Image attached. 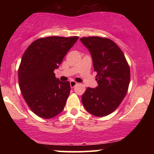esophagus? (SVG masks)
<instances>
[{"instance_id":"34e87169","label":"esophagus","mask_w":154,"mask_h":154,"mask_svg":"<svg viewBox=\"0 0 154 154\" xmlns=\"http://www.w3.org/2000/svg\"><path fill=\"white\" fill-rule=\"evenodd\" d=\"M77 83L75 82V81H70V87H71L72 88H73L75 86L77 85Z\"/></svg>"}]
</instances>
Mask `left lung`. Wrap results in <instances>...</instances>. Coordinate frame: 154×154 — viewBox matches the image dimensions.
<instances>
[{"mask_svg": "<svg viewBox=\"0 0 154 154\" xmlns=\"http://www.w3.org/2000/svg\"><path fill=\"white\" fill-rule=\"evenodd\" d=\"M91 54L98 86L88 88L82 96L85 109L96 116L112 113L122 103L130 80V67L123 52L110 39L80 38Z\"/></svg>", "mask_w": 154, "mask_h": 154, "instance_id": "8db88e82", "label": "left lung"}]
</instances>
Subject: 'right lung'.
<instances>
[{
	"label": "right lung",
	"instance_id": "1",
	"mask_svg": "<svg viewBox=\"0 0 154 154\" xmlns=\"http://www.w3.org/2000/svg\"><path fill=\"white\" fill-rule=\"evenodd\" d=\"M78 37H47L33 42L22 58L19 84L26 103L36 115L51 119L63 110L70 83L61 82L54 71Z\"/></svg>",
	"mask_w": 154,
	"mask_h": 154
}]
</instances>
